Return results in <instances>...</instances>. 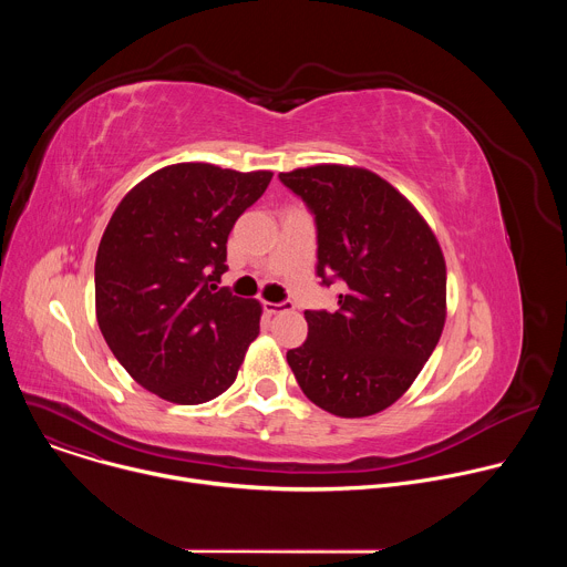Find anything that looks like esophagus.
I'll list each match as a JSON object with an SVG mask.
<instances>
[{
    "label": "esophagus",
    "instance_id": "esophagus-1",
    "mask_svg": "<svg viewBox=\"0 0 567 567\" xmlns=\"http://www.w3.org/2000/svg\"><path fill=\"white\" fill-rule=\"evenodd\" d=\"M265 309L269 313H282V311H291L293 305L291 302H265Z\"/></svg>",
    "mask_w": 567,
    "mask_h": 567
}]
</instances>
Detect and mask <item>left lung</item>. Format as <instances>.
<instances>
[{"label": "left lung", "mask_w": 567, "mask_h": 567, "mask_svg": "<svg viewBox=\"0 0 567 567\" xmlns=\"http://www.w3.org/2000/svg\"><path fill=\"white\" fill-rule=\"evenodd\" d=\"M316 215L322 285L339 309L305 311L307 341L287 363L318 409L370 417L406 392L446 320V262L420 210L372 171L318 164L280 173Z\"/></svg>", "instance_id": "8db88e82"}]
</instances>
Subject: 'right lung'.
Returning a JSON list of instances; mask_svg holds the SVG:
<instances>
[{
  "mask_svg": "<svg viewBox=\"0 0 567 567\" xmlns=\"http://www.w3.org/2000/svg\"><path fill=\"white\" fill-rule=\"evenodd\" d=\"M274 173L175 164L116 206L96 254L99 328L130 377L195 406L219 396L260 334L262 305L217 289L226 239Z\"/></svg>",
  "mask_w": 567,
  "mask_h": 567,
  "instance_id": "obj_1",
  "label": "right lung"
}]
</instances>
